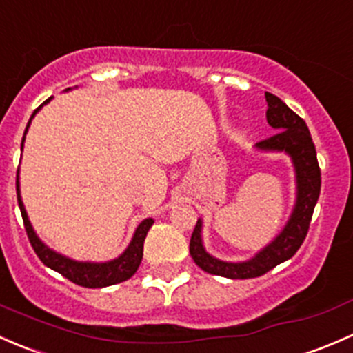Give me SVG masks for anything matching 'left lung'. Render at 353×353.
Returning <instances> with one entry per match:
<instances>
[{
    "mask_svg": "<svg viewBox=\"0 0 353 353\" xmlns=\"http://www.w3.org/2000/svg\"><path fill=\"white\" fill-rule=\"evenodd\" d=\"M267 98V122L277 132L256 144L263 151H285L292 158L297 178V201L294 212L284 231L261 250L255 258L241 263H230L210 256L203 250L201 239V219L195 224L190 238V255L203 272L228 279H253L267 274L282 261L296 255L310 231L311 217L321 190V170H319L316 148L311 139L306 122L290 110L279 97L265 93Z\"/></svg>",
    "mask_w": 353,
    "mask_h": 353,
    "instance_id": "1",
    "label": "left lung"
}]
</instances>
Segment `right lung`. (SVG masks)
Masks as SVG:
<instances>
[{"label": "right lung", "mask_w": 353, "mask_h": 353, "mask_svg": "<svg viewBox=\"0 0 353 353\" xmlns=\"http://www.w3.org/2000/svg\"><path fill=\"white\" fill-rule=\"evenodd\" d=\"M50 98H47L43 103H47ZM42 103V105H43ZM41 105V107H42ZM41 107L35 108L34 114H32L30 121L34 119V115L41 110ZM30 121L27 123V129L30 125ZM27 129H25V134H27ZM25 141V136H23ZM21 141V143H23ZM23 146V144H21ZM17 199H18V207H20L21 219H23L25 231H27L28 241H30L32 248L37 253V256L41 258L43 265H47L52 270L59 272L63 277H66L68 281L74 282V284L81 287H90V289H97V287H107L119 284V282L127 281V279L132 277L136 274V270L139 268L141 260H143V246L144 239H146L148 231L152 226L154 221L152 219H144L143 223L137 226L136 232H134V238L130 241V245L127 246L125 252L122 253L121 256L115 258V260L107 261V263H88V261H74L69 260V258L59 255V253L52 252L50 248H47L46 245L37 238L34 230H32V224L28 221L27 212H25V207L21 203L20 199V188H18V173H17Z\"/></svg>", "instance_id": "right-lung-1"}]
</instances>
